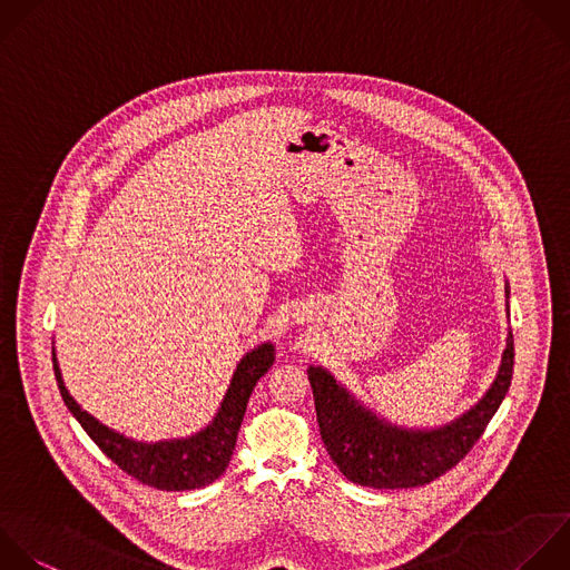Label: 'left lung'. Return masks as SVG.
Listing matches in <instances>:
<instances>
[{
	"label": "left lung",
	"mask_w": 570,
	"mask_h": 570,
	"mask_svg": "<svg viewBox=\"0 0 570 570\" xmlns=\"http://www.w3.org/2000/svg\"><path fill=\"white\" fill-rule=\"evenodd\" d=\"M505 298L510 287L505 281ZM505 307L510 309L508 301ZM514 341L508 332L494 381L463 414L436 428H405L379 416L323 365H309L316 421L330 459L358 485L414 488L456 465L499 410L512 379Z\"/></svg>",
	"instance_id": "left-lung-1"
}]
</instances>
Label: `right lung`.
<instances>
[{"label":"right lung","mask_w":570,"mask_h":570,"mask_svg":"<svg viewBox=\"0 0 570 570\" xmlns=\"http://www.w3.org/2000/svg\"><path fill=\"white\" fill-rule=\"evenodd\" d=\"M274 358L276 350L269 341L249 350L238 361L214 419L198 432L163 441H138L100 423L94 414L82 410V405L69 394L65 385L58 354L53 347L56 381L71 414L118 468L158 490L203 488L225 472L236 448L249 394L261 376L274 365Z\"/></svg>","instance_id":"add662e5"}]
</instances>
